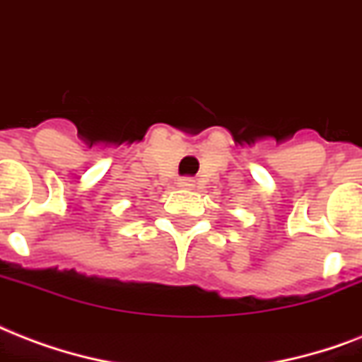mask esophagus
Wrapping results in <instances>:
<instances>
[{
    "label": "esophagus",
    "mask_w": 362,
    "mask_h": 362,
    "mask_svg": "<svg viewBox=\"0 0 362 362\" xmlns=\"http://www.w3.org/2000/svg\"><path fill=\"white\" fill-rule=\"evenodd\" d=\"M179 187H181V189H194V179L192 177H181L179 179Z\"/></svg>",
    "instance_id": "esophagus-1"
}]
</instances>
